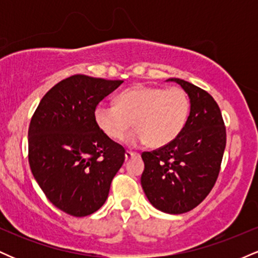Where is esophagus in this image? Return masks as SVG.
<instances>
[{"label":"esophagus","mask_w":258,"mask_h":258,"mask_svg":"<svg viewBox=\"0 0 258 258\" xmlns=\"http://www.w3.org/2000/svg\"><path fill=\"white\" fill-rule=\"evenodd\" d=\"M138 155H139L138 153H133V152H130V150H127L125 154V158H126V160H130L132 158H136V156H138Z\"/></svg>","instance_id":"obj_1"}]
</instances>
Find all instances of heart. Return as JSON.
I'll return each instance as SVG.
<instances>
[{
    "label": "heart",
    "mask_w": 258,
    "mask_h": 258,
    "mask_svg": "<svg viewBox=\"0 0 258 258\" xmlns=\"http://www.w3.org/2000/svg\"><path fill=\"white\" fill-rule=\"evenodd\" d=\"M189 111L190 100L183 88L139 84L121 92L116 105L98 103L94 120L112 141H122L133 125L137 130L127 137L128 146L161 148L180 135Z\"/></svg>",
    "instance_id": "b5f03b06"
}]
</instances>
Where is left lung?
Segmentation results:
<instances>
[{
	"label": "left lung",
	"mask_w": 258,
	"mask_h": 258,
	"mask_svg": "<svg viewBox=\"0 0 258 258\" xmlns=\"http://www.w3.org/2000/svg\"><path fill=\"white\" fill-rule=\"evenodd\" d=\"M180 85L190 98V114L174 141L142 153L141 183L154 207L179 215L197 207L214 188L226 148V126L220 106L210 93L190 82Z\"/></svg>",
	"instance_id": "8db88e82"
}]
</instances>
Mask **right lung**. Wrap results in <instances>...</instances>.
<instances>
[{
	"instance_id": "1",
	"label": "right lung",
	"mask_w": 258,
	"mask_h": 258,
	"mask_svg": "<svg viewBox=\"0 0 258 258\" xmlns=\"http://www.w3.org/2000/svg\"><path fill=\"white\" fill-rule=\"evenodd\" d=\"M122 82L73 75L53 86L32 115L31 172L47 199L65 214L85 217L99 210L125 161V148L94 120L96 105Z\"/></svg>"
}]
</instances>
